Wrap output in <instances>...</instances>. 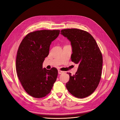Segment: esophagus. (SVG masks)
I'll use <instances>...</instances> for the list:
<instances>
[{
    "label": "esophagus",
    "mask_w": 120,
    "mask_h": 120,
    "mask_svg": "<svg viewBox=\"0 0 120 120\" xmlns=\"http://www.w3.org/2000/svg\"><path fill=\"white\" fill-rule=\"evenodd\" d=\"M58 74H63V73L64 72V71H61V70H59L58 71Z\"/></svg>",
    "instance_id": "obj_1"
}]
</instances>
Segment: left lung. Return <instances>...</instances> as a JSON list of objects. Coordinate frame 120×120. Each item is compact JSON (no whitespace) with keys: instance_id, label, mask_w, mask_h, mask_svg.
Segmentation results:
<instances>
[{"instance_id":"left-lung-1","label":"left lung","mask_w":120,"mask_h":120,"mask_svg":"<svg viewBox=\"0 0 120 120\" xmlns=\"http://www.w3.org/2000/svg\"><path fill=\"white\" fill-rule=\"evenodd\" d=\"M60 34L70 41L71 61L79 64L75 75L66 84L69 93L78 98L90 96L97 88L102 74L103 57L97 43L91 35L78 29H65Z\"/></svg>"}]
</instances>
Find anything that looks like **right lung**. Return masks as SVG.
Masks as SVG:
<instances>
[{
  "instance_id": "obj_1",
  "label": "right lung",
  "mask_w": 120,
  "mask_h": 120,
  "mask_svg": "<svg viewBox=\"0 0 120 120\" xmlns=\"http://www.w3.org/2000/svg\"><path fill=\"white\" fill-rule=\"evenodd\" d=\"M60 31L42 30L30 32L19 46L16 60L17 76L25 91L33 97H44L51 92L56 80L57 69L53 67L47 70L42 65L51 42Z\"/></svg>"
}]
</instances>
